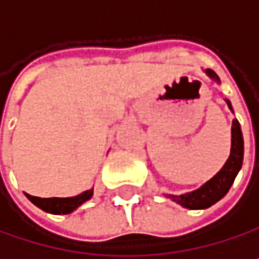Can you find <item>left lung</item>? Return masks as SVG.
<instances>
[{"label":"left lung","instance_id":"obj_1","mask_svg":"<svg viewBox=\"0 0 259 259\" xmlns=\"http://www.w3.org/2000/svg\"><path fill=\"white\" fill-rule=\"evenodd\" d=\"M213 80L219 81L218 75L211 71L207 69L205 71ZM229 108L232 109L230 102L227 100ZM242 154H244V142H242V133H241V126L239 122L235 119L233 125H232V150H230V156L229 160L226 162V165L221 168L214 178H211L207 184H204L201 188L187 193V195L182 196H168L171 198L175 202L181 204L185 208H207L210 205H213L214 202H218L221 198H224L227 195V191L230 190L239 168L242 165Z\"/></svg>","mask_w":259,"mask_h":259}]
</instances>
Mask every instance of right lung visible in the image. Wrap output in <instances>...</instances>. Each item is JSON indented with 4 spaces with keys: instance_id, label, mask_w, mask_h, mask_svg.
I'll return each instance as SVG.
<instances>
[{
    "instance_id": "right-lung-1",
    "label": "right lung",
    "mask_w": 259,
    "mask_h": 259,
    "mask_svg": "<svg viewBox=\"0 0 259 259\" xmlns=\"http://www.w3.org/2000/svg\"><path fill=\"white\" fill-rule=\"evenodd\" d=\"M91 196H93V190L83 191L81 195L75 198H36V196L27 195L32 204H35L38 208H41L48 213H54V214H68L74 211L78 205L86 202L88 199H91Z\"/></svg>"
}]
</instances>
